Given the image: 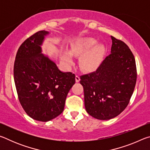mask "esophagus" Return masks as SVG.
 Returning <instances> with one entry per match:
<instances>
[{"mask_svg":"<svg viewBox=\"0 0 150 150\" xmlns=\"http://www.w3.org/2000/svg\"><path fill=\"white\" fill-rule=\"evenodd\" d=\"M75 81H76V82H77V83L79 82V81H80L79 76H78V75H76L75 76Z\"/></svg>","mask_w":150,"mask_h":150,"instance_id":"1","label":"esophagus"}]
</instances>
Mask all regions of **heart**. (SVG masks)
Masks as SVG:
<instances>
[{
    "label": "heart",
    "instance_id": "b5f03b06",
    "mask_svg": "<svg viewBox=\"0 0 150 150\" xmlns=\"http://www.w3.org/2000/svg\"><path fill=\"white\" fill-rule=\"evenodd\" d=\"M106 48L103 44H98V41L93 38H86L76 42L70 51L64 50L61 59L63 65L69 68L74 63V55H81L80 63L83 69L93 71L102 64L106 56Z\"/></svg>",
    "mask_w": 150,
    "mask_h": 150
}]
</instances>
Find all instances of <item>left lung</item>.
Masks as SVG:
<instances>
[{
    "instance_id": "1",
    "label": "left lung",
    "mask_w": 150,
    "mask_h": 150,
    "mask_svg": "<svg viewBox=\"0 0 150 150\" xmlns=\"http://www.w3.org/2000/svg\"><path fill=\"white\" fill-rule=\"evenodd\" d=\"M110 54L95 71L81 76L85 109L98 120L116 117L128 106L135 88V59L128 45L110 36Z\"/></svg>"
}]
</instances>
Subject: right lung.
Returning a JSON list of instances; mask_svg holds the SVG:
<instances>
[{
  "label": "right lung",
  "mask_w": 150,
  "mask_h": 150,
  "mask_svg": "<svg viewBox=\"0 0 150 150\" xmlns=\"http://www.w3.org/2000/svg\"><path fill=\"white\" fill-rule=\"evenodd\" d=\"M49 32L35 33L20 45L15 58L14 79L22 108L34 120L47 122L64 109L75 75L62 72L54 61L42 54V45Z\"/></svg>",
  "instance_id": "right-lung-1"
}]
</instances>
